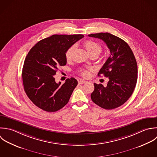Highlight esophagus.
<instances>
[{"label": "esophagus", "instance_id": "obj_1", "mask_svg": "<svg viewBox=\"0 0 157 157\" xmlns=\"http://www.w3.org/2000/svg\"><path fill=\"white\" fill-rule=\"evenodd\" d=\"M87 81H85V80H83V79H81L78 81V83L79 84H85V83H87Z\"/></svg>", "mask_w": 157, "mask_h": 157}]
</instances>
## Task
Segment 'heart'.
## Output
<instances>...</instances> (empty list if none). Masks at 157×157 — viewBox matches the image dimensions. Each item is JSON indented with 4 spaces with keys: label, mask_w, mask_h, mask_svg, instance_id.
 I'll return each instance as SVG.
<instances>
[{
    "label": "heart",
    "mask_w": 157,
    "mask_h": 157,
    "mask_svg": "<svg viewBox=\"0 0 157 157\" xmlns=\"http://www.w3.org/2000/svg\"><path fill=\"white\" fill-rule=\"evenodd\" d=\"M84 45L90 55L92 54H97L99 55L102 51V48L100 44L92 40H86L84 43ZM75 48L76 45L73 44L67 49L65 54L67 60H68L71 59ZM90 70H82L81 71V74L83 77L87 78L90 75Z\"/></svg>",
    "instance_id": "obj_1"
}]
</instances>
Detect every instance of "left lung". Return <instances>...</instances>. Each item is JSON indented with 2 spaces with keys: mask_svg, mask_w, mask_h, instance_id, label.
<instances>
[{
  "mask_svg": "<svg viewBox=\"0 0 157 157\" xmlns=\"http://www.w3.org/2000/svg\"><path fill=\"white\" fill-rule=\"evenodd\" d=\"M88 36L105 41L111 54L98 74L109 78L107 86L94 83L91 99L102 108L115 109L124 104L135 90L138 79L136 59L128 44L114 35L106 32Z\"/></svg>",
  "mask_w": 157,
  "mask_h": 157,
  "instance_id": "obj_1",
  "label": "left lung"
}]
</instances>
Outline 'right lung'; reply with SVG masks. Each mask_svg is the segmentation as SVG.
I'll use <instances>...</instances> for the list:
<instances>
[{"label": "right lung", "mask_w": 157, "mask_h": 157, "mask_svg": "<svg viewBox=\"0 0 157 157\" xmlns=\"http://www.w3.org/2000/svg\"><path fill=\"white\" fill-rule=\"evenodd\" d=\"M83 35H53L38 41L28 52L22 68L24 89L29 98L39 108L56 112L65 106L78 85L74 78L62 85L54 75L59 66L67 64L65 52Z\"/></svg>", "instance_id": "right-lung-1"}]
</instances>
